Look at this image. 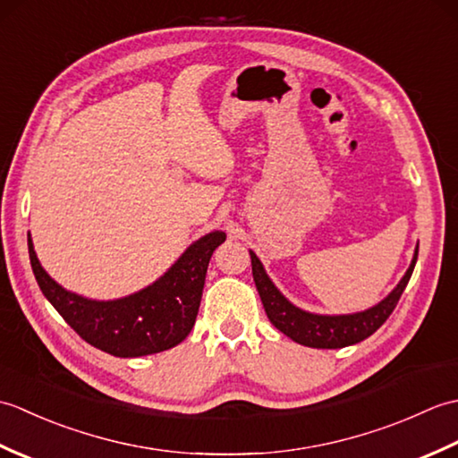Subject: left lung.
Listing matches in <instances>:
<instances>
[{
	"label": "left lung",
	"instance_id": "obj_1",
	"mask_svg": "<svg viewBox=\"0 0 458 458\" xmlns=\"http://www.w3.org/2000/svg\"><path fill=\"white\" fill-rule=\"evenodd\" d=\"M417 251L420 246L415 248V254L410 267H407L405 276L400 279V284L394 287V291L387 297L379 301L377 305L369 307L360 313L350 315H318L309 313L295 307L291 301L281 293L276 287L274 281L266 274L264 264L259 258L250 250L251 258V274H254V281L258 287V293L261 303H264L266 315L271 320L277 330H281L285 336H289L295 343L310 346V348H344L350 344H356L360 340L374 335L376 330L386 323V318L392 315L397 301H400L405 285L410 284V277L413 274Z\"/></svg>",
	"mask_w": 458,
	"mask_h": 458
}]
</instances>
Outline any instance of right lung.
Listing matches in <instances>:
<instances>
[{"label": "right lung", "mask_w": 458, "mask_h": 458, "mask_svg": "<svg viewBox=\"0 0 458 458\" xmlns=\"http://www.w3.org/2000/svg\"><path fill=\"white\" fill-rule=\"evenodd\" d=\"M224 240L222 230L199 238L151 285L112 301L66 291L43 269L31 234H27V246L43 295L81 338L112 356L138 358L163 352L189 336L200 307L208 261Z\"/></svg>", "instance_id": "right-lung-1"}]
</instances>
